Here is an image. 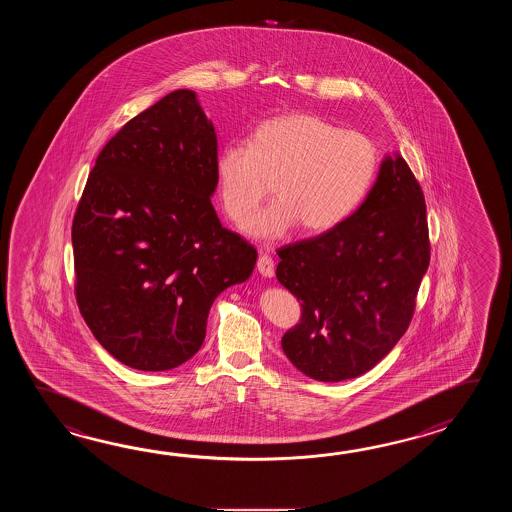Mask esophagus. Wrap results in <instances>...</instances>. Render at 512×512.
<instances>
[{
	"label": "esophagus",
	"instance_id": "esophagus-1",
	"mask_svg": "<svg viewBox=\"0 0 512 512\" xmlns=\"http://www.w3.org/2000/svg\"><path fill=\"white\" fill-rule=\"evenodd\" d=\"M256 267L261 276H265V278L274 276V261L269 254H260V258L256 261Z\"/></svg>",
	"mask_w": 512,
	"mask_h": 512
}]
</instances>
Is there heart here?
<instances>
[{
    "label": "heart",
    "mask_w": 512,
    "mask_h": 512,
    "mask_svg": "<svg viewBox=\"0 0 512 512\" xmlns=\"http://www.w3.org/2000/svg\"><path fill=\"white\" fill-rule=\"evenodd\" d=\"M379 153L364 133L342 130L313 113H285L260 122L249 144L229 142L216 157L219 199L243 223L269 194L276 199L245 225L260 240L300 227L335 229L359 207L377 174Z\"/></svg>",
    "instance_id": "1"
}]
</instances>
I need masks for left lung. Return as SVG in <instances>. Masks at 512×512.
<instances>
[{"mask_svg": "<svg viewBox=\"0 0 512 512\" xmlns=\"http://www.w3.org/2000/svg\"><path fill=\"white\" fill-rule=\"evenodd\" d=\"M278 256L276 278L302 305L282 338L294 368L322 382L371 370L410 326L430 263L425 196L410 166L388 155L349 218Z\"/></svg>", "mask_w": 512, "mask_h": 512, "instance_id": "obj_1", "label": "left lung"}]
</instances>
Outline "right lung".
I'll return each instance as SVG.
<instances>
[{"mask_svg": "<svg viewBox=\"0 0 512 512\" xmlns=\"http://www.w3.org/2000/svg\"><path fill=\"white\" fill-rule=\"evenodd\" d=\"M216 157L212 120L177 89L126 122L87 177L71 229L78 309L133 370L192 359L210 305L254 269L256 249L212 207Z\"/></svg>", "mask_w": 512, "mask_h": 512, "instance_id": "1", "label": "right lung"}]
</instances>
